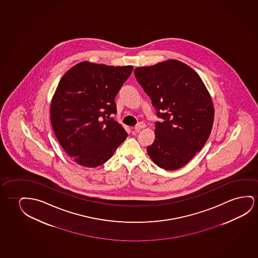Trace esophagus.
Masks as SVG:
<instances>
[{"mask_svg":"<svg viewBox=\"0 0 258 258\" xmlns=\"http://www.w3.org/2000/svg\"><path fill=\"white\" fill-rule=\"evenodd\" d=\"M146 126V124L144 123H142V122H141V123H139L137 125H135V131H140L141 129H142V128H144V127Z\"/></svg>","mask_w":258,"mask_h":258,"instance_id":"1","label":"esophagus"}]
</instances>
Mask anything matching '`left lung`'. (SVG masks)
Segmentation results:
<instances>
[{
	"mask_svg": "<svg viewBox=\"0 0 258 258\" xmlns=\"http://www.w3.org/2000/svg\"><path fill=\"white\" fill-rule=\"evenodd\" d=\"M135 75L163 119L156 123L155 141L147 152L160 168L178 170L210 137L214 121L211 95L199 75L175 59L138 67Z\"/></svg>",
	"mask_w": 258,
	"mask_h": 258,
	"instance_id": "1",
	"label": "left lung"
}]
</instances>
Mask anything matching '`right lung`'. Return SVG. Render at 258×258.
<instances>
[{
	"instance_id": "add662e5",
	"label": "right lung",
	"mask_w": 258,
	"mask_h": 258,
	"mask_svg": "<svg viewBox=\"0 0 258 258\" xmlns=\"http://www.w3.org/2000/svg\"><path fill=\"white\" fill-rule=\"evenodd\" d=\"M134 67L79 62L59 81L50 104L54 135L68 156L86 167L106 163L127 133L109 118L115 98Z\"/></svg>"
}]
</instances>
